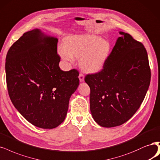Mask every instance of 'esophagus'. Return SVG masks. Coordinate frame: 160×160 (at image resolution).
I'll return each instance as SVG.
<instances>
[{
  "mask_svg": "<svg viewBox=\"0 0 160 160\" xmlns=\"http://www.w3.org/2000/svg\"><path fill=\"white\" fill-rule=\"evenodd\" d=\"M79 80L80 81H84V75L82 74V73H79Z\"/></svg>",
  "mask_w": 160,
  "mask_h": 160,
  "instance_id": "obj_1",
  "label": "esophagus"
}]
</instances>
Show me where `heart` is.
I'll list each match as a JSON object with an SVG mask.
<instances>
[{
	"instance_id": "obj_1",
	"label": "heart",
	"mask_w": 160,
	"mask_h": 160,
	"mask_svg": "<svg viewBox=\"0 0 160 160\" xmlns=\"http://www.w3.org/2000/svg\"><path fill=\"white\" fill-rule=\"evenodd\" d=\"M111 44L94 34L73 35L66 38L65 44L59 47L62 58L68 62L80 58L81 68L87 73L101 71L111 53Z\"/></svg>"
}]
</instances>
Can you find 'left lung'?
Wrapping results in <instances>:
<instances>
[{
	"instance_id": "1",
	"label": "left lung",
	"mask_w": 160,
	"mask_h": 160,
	"mask_svg": "<svg viewBox=\"0 0 160 160\" xmlns=\"http://www.w3.org/2000/svg\"><path fill=\"white\" fill-rule=\"evenodd\" d=\"M116 42L99 72L87 74L92 118L102 127L120 126L132 117L149 88L151 70L144 45L128 33Z\"/></svg>"
}]
</instances>
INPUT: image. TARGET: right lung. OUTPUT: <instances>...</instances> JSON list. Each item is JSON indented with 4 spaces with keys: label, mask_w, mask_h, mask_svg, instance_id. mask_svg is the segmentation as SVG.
Listing matches in <instances>:
<instances>
[{
    "label": "right lung",
    "mask_w": 160,
    "mask_h": 160,
    "mask_svg": "<svg viewBox=\"0 0 160 160\" xmlns=\"http://www.w3.org/2000/svg\"><path fill=\"white\" fill-rule=\"evenodd\" d=\"M58 42L38 29L27 32L10 48L5 63L14 106L29 122L45 129L63 122L69 98L79 84L78 70L59 68Z\"/></svg>",
    "instance_id": "right-lung-1"
}]
</instances>
